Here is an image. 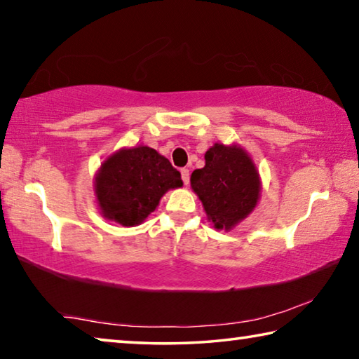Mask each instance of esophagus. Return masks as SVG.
I'll return each instance as SVG.
<instances>
[{
  "mask_svg": "<svg viewBox=\"0 0 359 359\" xmlns=\"http://www.w3.org/2000/svg\"><path fill=\"white\" fill-rule=\"evenodd\" d=\"M180 174H182V180H184V184L185 185L190 184V171H188V169H182Z\"/></svg>",
  "mask_w": 359,
  "mask_h": 359,
  "instance_id": "34e87169",
  "label": "esophagus"
}]
</instances>
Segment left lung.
Segmentation results:
<instances>
[{"instance_id": "1", "label": "left lung", "mask_w": 359, "mask_h": 359, "mask_svg": "<svg viewBox=\"0 0 359 359\" xmlns=\"http://www.w3.org/2000/svg\"><path fill=\"white\" fill-rule=\"evenodd\" d=\"M204 160V168L191 174V190L214 228L231 231L252 214L259 201L257 165L239 144L215 142L205 151Z\"/></svg>"}]
</instances>
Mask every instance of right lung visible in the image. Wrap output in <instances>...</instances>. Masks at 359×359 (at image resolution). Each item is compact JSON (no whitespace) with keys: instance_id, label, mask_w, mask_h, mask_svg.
<instances>
[{"instance_id":"add662e5","label":"right lung","mask_w":359,"mask_h":359,"mask_svg":"<svg viewBox=\"0 0 359 359\" xmlns=\"http://www.w3.org/2000/svg\"><path fill=\"white\" fill-rule=\"evenodd\" d=\"M182 185L177 169L147 145L114 151L101 163L93 179L100 214L121 226L141 224L158 208L166 191Z\"/></svg>"}]
</instances>
